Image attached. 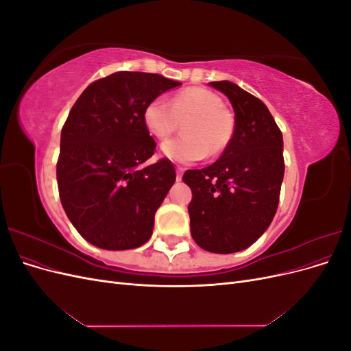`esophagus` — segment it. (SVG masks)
I'll list each match as a JSON object with an SVG mask.
<instances>
[{
  "instance_id": "obj_1",
  "label": "esophagus",
  "mask_w": 351,
  "mask_h": 351,
  "mask_svg": "<svg viewBox=\"0 0 351 351\" xmlns=\"http://www.w3.org/2000/svg\"><path fill=\"white\" fill-rule=\"evenodd\" d=\"M182 177H183V168H177V176H176L177 182H182Z\"/></svg>"
}]
</instances>
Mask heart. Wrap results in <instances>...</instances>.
Masks as SVG:
<instances>
[{
    "instance_id": "obj_1",
    "label": "heart",
    "mask_w": 351,
    "mask_h": 351,
    "mask_svg": "<svg viewBox=\"0 0 351 351\" xmlns=\"http://www.w3.org/2000/svg\"><path fill=\"white\" fill-rule=\"evenodd\" d=\"M146 129L158 139L173 134L184 123L182 137L162 143L164 156L178 164H193L209 154L215 156L230 146L236 130L232 114L224 108L217 93L204 88H190L177 93L169 102L156 97L145 107Z\"/></svg>"
}]
</instances>
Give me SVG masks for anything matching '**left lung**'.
Returning a JSON list of instances; mask_svg holds the SVG:
<instances>
[{"label":"left lung","mask_w":351,"mask_h":351,"mask_svg":"<svg viewBox=\"0 0 351 351\" xmlns=\"http://www.w3.org/2000/svg\"><path fill=\"white\" fill-rule=\"evenodd\" d=\"M230 99L236 130L212 165L189 169L190 231L197 246L234 253L256 241L277 212L284 177L282 133L261 99L236 83L210 82Z\"/></svg>","instance_id":"obj_1"}]
</instances>
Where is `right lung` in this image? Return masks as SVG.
I'll list each match as a JSON object with an SVG mask.
<instances>
[{"label": "right lung", "mask_w": 351, "mask_h": 351, "mask_svg": "<svg viewBox=\"0 0 351 351\" xmlns=\"http://www.w3.org/2000/svg\"><path fill=\"white\" fill-rule=\"evenodd\" d=\"M180 84L161 74L117 71L74 102L61 130L58 192L71 224L93 246L127 250L151 239L176 171L168 159L145 165L156 145L143 111Z\"/></svg>", "instance_id": "1"}]
</instances>
